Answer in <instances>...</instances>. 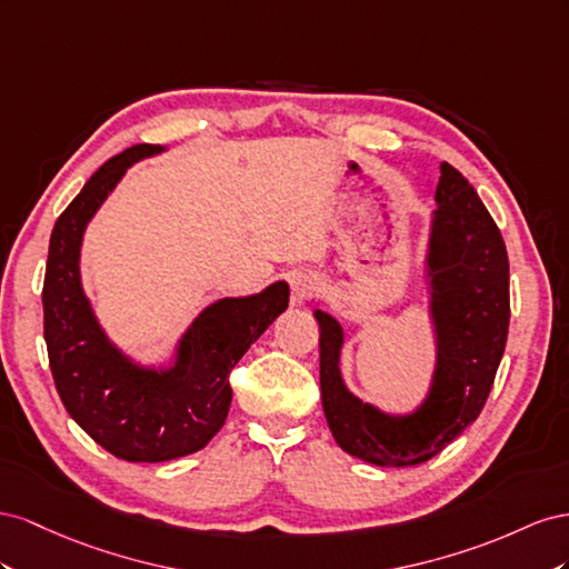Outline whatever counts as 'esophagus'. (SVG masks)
<instances>
[{
    "instance_id": "obj_1",
    "label": "esophagus",
    "mask_w": 569,
    "mask_h": 569,
    "mask_svg": "<svg viewBox=\"0 0 569 569\" xmlns=\"http://www.w3.org/2000/svg\"><path fill=\"white\" fill-rule=\"evenodd\" d=\"M290 290H293V298L296 302H305L310 300L317 293V279L310 273H293V279H290Z\"/></svg>"
}]
</instances>
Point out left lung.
I'll return each mask as SVG.
<instances>
[{
	"label": "left lung",
	"mask_w": 569,
	"mask_h": 569,
	"mask_svg": "<svg viewBox=\"0 0 569 569\" xmlns=\"http://www.w3.org/2000/svg\"><path fill=\"white\" fill-rule=\"evenodd\" d=\"M429 238L436 371L427 400L393 417L355 398L340 379L343 327L321 310V405L336 443L379 467H412L438 456L483 410L510 323L508 250L493 217L467 178L441 164Z\"/></svg>",
	"instance_id": "8db88e82"
}]
</instances>
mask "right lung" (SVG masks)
Instances as JSON below:
<instances>
[{"instance_id": "1", "label": "right lung", "mask_w": 569, "mask_h": 569, "mask_svg": "<svg viewBox=\"0 0 569 569\" xmlns=\"http://www.w3.org/2000/svg\"><path fill=\"white\" fill-rule=\"evenodd\" d=\"M161 144L111 157L54 223L42 286L44 343L67 412L94 443L128 462H167L204 448L231 408V369L288 307L279 281L250 298H223L190 323L171 369H144L109 343L80 286L88 221L133 161Z\"/></svg>"}]
</instances>
